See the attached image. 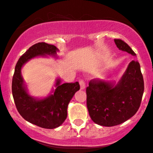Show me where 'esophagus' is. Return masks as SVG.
<instances>
[{"label": "esophagus", "mask_w": 153, "mask_h": 153, "mask_svg": "<svg viewBox=\"0 0 153 153\" xmlns=\"http://www.w3.org/2000/svg\"><path fill=\"white\" fill-rule=\"evenodd\" d=\"M79 83H80V88H81L82 90L84 89V88H85V83L84 80H80Z\"/></svg>", "instance_id": "esophagus-1"}]
</instances>
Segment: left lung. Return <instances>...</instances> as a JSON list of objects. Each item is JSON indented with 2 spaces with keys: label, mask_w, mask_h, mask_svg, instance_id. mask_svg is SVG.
<instances>
[{
  "label": "left lung",
  "mask_w": 153,
  "mask_h": 153,
  "mask_svg": "<svg viewBox=\"0 0 153 153\" xmlns=\"http://www.w3.org/2000/svg\"><path fill=\"white\" fill-rule=\"evenodd\" d=\"M114 41L119 49L136 56L123 41ZM144 88L143 76L137 60L128 64L117 84L98 79L90 80L86 88V105L91 118L98 125L108 127L126 121L138 111Z\"/></svg>",
  "instance_id": "1"
}]
</instances>
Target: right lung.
Segmentation results:
<instances>
[{
	"label": "right lung",
	"mask_w": 153,
	"mask_h": 153,
	"mask_svg": "<svg viewBox=\"0 0 153 153\" xmlns=\"http://www.w3.org/2000/svg\"><path fill=\"white\" fill-rule=\"evenodd\" d=\"M57 48L53 45L41 42L32 46L20 56L15 67L12 79V95L15 105L21 116L27 121L43 128L53 129L61 126L68 115V106L77 91L80 89L78 82L61 84L56 80L53 94L41 100L28 94L21 75L22 67L32 58L46 54L56 56Z\"/></svg>",
	"instance_id": "right-lung-1"
}]
</instances>
